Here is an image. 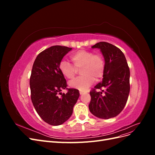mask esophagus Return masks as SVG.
Masks as SVG:
<instances>
[{
    "mask_svg": "<svg viewBox=\"0 0 155 155\" xmlns=\"http://www.w3.org/2000/svg\"><path fill=\"white\" fill-rule=\"evenodd\" d=\"M79 94H80V95H82V94H83L84 92H82V91H80V92H79Z\"/></svg>",
    "mask_w": 155,
    "mask_h": 155,
    "instance_id": "esophagus-1",
    "label": "esophagus"
}]
</instances>
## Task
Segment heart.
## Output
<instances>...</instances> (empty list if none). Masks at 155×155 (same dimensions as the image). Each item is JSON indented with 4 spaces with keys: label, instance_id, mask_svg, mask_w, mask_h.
<instances>
[{
    "label": "heart",
    "instance_id": "obj_1",
    "mask_svg": "<svg viewBox=\"0 0 155 155\" xmlns=\"http://www.w3.org/2000/svg\"><path fill=\"white\" fill-rule=\"evenodd\" d=\"M74 64L61 61L59 65V71L67 79H73L77 69H80L81 76L69 82V86L81 91H85L97 79H101L104 74L105 61L100 54H94L92 51L81 50L70 55Z\"/></svg>",
    "mask_w": 155,
    "mask_h": 155
}]
</instances>
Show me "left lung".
<instances>
[{"label":"left lung","instance_id":"left-lung-1","mask_svg":"<svg viewBox=\"0 0 155 155\" xmlns=\"http://www.w3.org/2000/svg\"><path fill=\"white\" fill-rule=\"evenodd\" d=\"M92 48L100 49L105 59V71L102 81L90 92L89 110L99 118H114L122 111L129 97L130 70L128 64L124 53L113 45L100 42ZM102 87H105L106 91H95Z\"/></svg>","mask_w":155,"mask_h":155}]
</instances>
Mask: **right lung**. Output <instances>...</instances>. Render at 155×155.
<instances>
[{"label":"right lung","instance_id":"right-lung-1","mask_svg":"<svg viewBox=\"0 0 155 155\" xmlns=\"http://www.w3.org/2000/svg\"><path fill=\"white\" fill-rule=\"evenodd\" d=\"M71 50L67 46H52L41 51L33 64L30 79L31 100L37 114L51 125H61L69 119L79 96V91L75 88L61 93L67 85L59 65Z\"/></svg>","mask_w":155,"mask_h":155}]
</instances>
